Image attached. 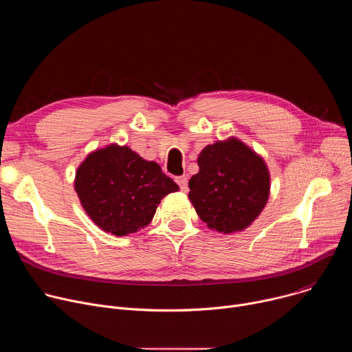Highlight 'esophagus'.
Listing matches in <instances>:
<instances>
[{
	"label": "esophagus",
	"mask_w": 352,
	"mask_h": 352,
	"mask_svg": "<svg viewBox=\"0 0 352 352\" xmlns=\"http://www.w3.org/2000/svg\"><path fill=\"white\" fill-rule=\"evenodd\" d=\"M177 184L179 185V188H181L182 192H188V178H186L185 175L178 177V178H177Z\"/></svg>",
	"instance_id": "obj_1"
}]
</instances>
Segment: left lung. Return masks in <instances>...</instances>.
<instances>
[{
    "label": "left lung",
    "mask_w": 352,
    "mask_h": 352,
    "mask_svg": "<svg viewBox=\"0 0 352 352\" xmlns=\"http://www.w3.org/2000/svg\"><path fill=\"white\" fill-rule=\"evenodd\" d=\"M197 166L188 197L208 228L241 232L261 216L270 196V171L254 148L230 136L208 144Z\"/></svg>",
    "instance_id": "obj_1"
}]
</instances>
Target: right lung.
Instances as JSON below:
<instances>
[{"mask_svg":"<svg viewBox=\"0 0 352 352\" xmlns=\"http://www.w3.org/2000/svg\"><path fill=\"white\" fill-rule=\"evenodd\" d=\"M74 188L89 219L116 236L147 227L162 199L179 189L156 162L118 143L90 152L76 168Z\"/></svg>","mask_w":352,"mask_h":352,"instance_id":"add662e5","label":"right lung"}]
</instances>
